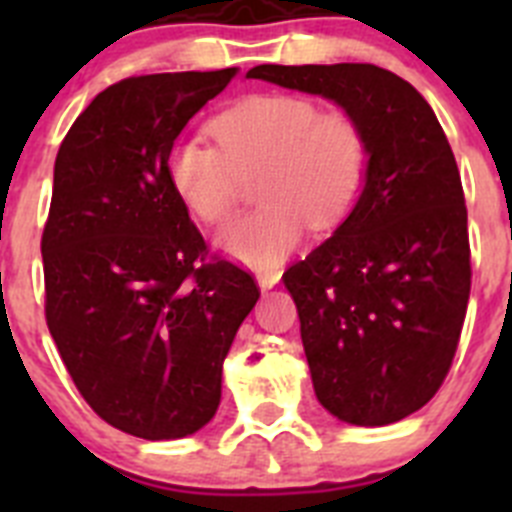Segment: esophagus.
<instances>
[{
  "label": "esophagus",
  "instance_id": "34e87169",
  "mask_svg": "<svg viewBox=\"0 0 512 512\" xmlns=\"http://www.w3.org/2000/svg\"><path fill=\"white\" fill-rule=\"evenodd\" d=\"M279 279H282V271L279 269H271V271H259L256 274V282H259L261 289H271V287H277Z\"/></svg>",
  "mask_w": 512,
  "mask_h": 512
}]
</instances>
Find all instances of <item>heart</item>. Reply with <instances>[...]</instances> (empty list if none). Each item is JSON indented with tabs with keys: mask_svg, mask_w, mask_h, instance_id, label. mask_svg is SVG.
<instances>
[{
	"mask_svg": "<svg viewBox=\"0 0 512 512\" xmlns=\"http://www.w3.org/2000/svg\"><path fill=\"white\" fill-rule=\"evenodd\" d=\"M217 143L182 138L169 153V179L202 223L233 215L243 176L261 174L259 212L217 233L238 264L274 269L305 241L310 220L338 223L369 169V140L346 112H323L300 94H253L212 120Z\"/></svg>",
	"mask_w": 512,
	"mask_h": 512,
	"instance_id": "heart-1",
	"label": "heart"
}]
</instances>
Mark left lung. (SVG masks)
Returning <instances> with one entry per match:
<instances>
[{
  "label": "left lung",
  "instance_id": "obj_1",
  "mask_svg": "<svg viewBox=\"0 0 512 512\" xmlns=\"http://www.w3.org/2000/svg\"><path fill=\"white\" fill-rule=\"evenodd\" d=\"M336 102L369 140L354 207L284 274L315 397L351 425L420 410L449 374L467 315L469 233L461 176L423 94L372 63L277 66L246 74Z\"/></svg>",
  "mask_w": 512,
  "mask_h": 512
}]
</instances>
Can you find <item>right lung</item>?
I'll return each instance as SVG.
<instances>
[{
  "mask_svg": "<svg viewBox=\"0 0 512 512\" xmlns=\"http://www.w3.org/2000/svg\"><path fill=\"white\" fill-rule=\"evenodd\" d=\"M238 69L133 76L76 117L53 166L43 230L45 318L89 408L146 441L207 425L223 361L259 300L207 246L169 179L187 122Z\"/></svg>",
  "mask_w": 512,
  "mask_h": 512,
  "instance_id": "1",
  "label": "right lung"
}]
</instances>
